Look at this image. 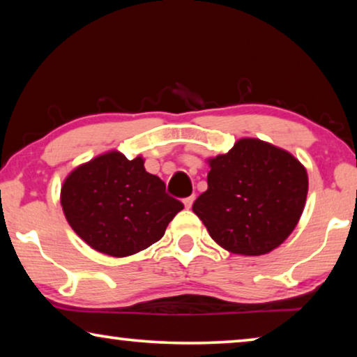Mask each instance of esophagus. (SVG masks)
<instances>
[{"label": "esophagus", "instance_id": "esophagus-1", "mask_svg": "<svg viewBox=\"0 0 357 357\" xmlns=\"http://www.w3.org/2000/svg\"><path fill=\"white\" fill-rule=\"evenodd\" d=\"M194 200H195V195H189V197H185V199L183 200V202H184V205H185V208H190V206H192V204H194Z\"/></svg>", "mask_w": 357, "mask_h": 357}]
</instances>
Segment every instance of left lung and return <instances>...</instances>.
Segmentation results:
<instances>
[{
	"label": "left lung",
	"instance_id": "obj_1",
	"mask_svg": "<svg viewBox=\"0 0 357 357\" xmlns=\"http://www.w3.org/2000/svg\"><path fill=\"white\" fill-rule=\"evenodd\" d=\"M208 189L192 210L218 245L247 257L273 252L295 229L307 195L306 168L255 137L208 158Z\"/></svg>",
	"mask_w": 357,
	"mask_h": 357
}]
</instances>
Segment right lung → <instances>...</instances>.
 Here are the masks:
<instances>
[{"instance_id": "add662e5", "label": "right lung", "mask_w": 357, "mask_h": 357, "mask_svg": "<svg viewBox=\"0 0 357 357\" xmlns=\"http://www.w3.org/2000/svg\"><path fill=\"white\" fill-rule=\"evenodd\" d=\"M61 205L77 236L109 257L123 258L160 241L168 222L184 208L165 192V183L146 172L144 158L119 151L79 165L63 181Z\"/></svg>"}]
</instances>
